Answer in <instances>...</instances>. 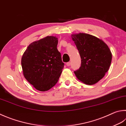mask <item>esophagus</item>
Masks as SVG:
<instances>
[{"label": "esophagus", "mask_w": 126, "mask_h": 126, "mask_svg": "<svg viewBox=\"0 0 126 126\" xmlns=\"http://www.w3.org/2000/svg\"><path fill=\"white\" fill-rule=\"evenodd\" d=\"M70 62H68L66 63V65H67V66H70Z\"/></svg>", "instance_id": "obj_1"}]
</instances>
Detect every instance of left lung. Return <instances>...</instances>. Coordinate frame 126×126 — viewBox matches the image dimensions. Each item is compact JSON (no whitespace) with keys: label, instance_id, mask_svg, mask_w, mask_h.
<instances>
[{"label":"left lung","instance_id":"left-lung-1","mask_svg":"<svg viewBox=\"0 0 126 126\" xmlns=\"http://www.w3.org/2000/svg\"><path fill=\"white\" fill-rule=\"evenodd\" d=\"M81 59L79 69L74 73L78 80L93 85L101 79L108 72L112 54L105 42L89 34L79 33L72 35Z\"/></svg>","mask_w":126,"mask_h":126}]
</instances>
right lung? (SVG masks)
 I'll use <instances>...</instances> for the list:
<instances>
[{
	"instance_id": "right-lung-1",
	"label": "right lung",
	"mask_w": 126,
	"mask_h": 126,
	"mask_svg": "<svg viewBox=\"0 0 126 126\" xmlns=\"http://www.w3.org/2000/svg\"><path fill=\"white\" fill-rule=\"evenodd\" d=\"M58 38L47 36L28 46L21 59L23 74L38 91L45 92L58 82L64 63L57 49Z\"/></svg>"
}]
</instances>
